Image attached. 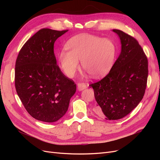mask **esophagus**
<instances>
[{
  "mask_svg": "<svg viewBox=\"0 0 160 160\" xmlns=\"http://www.w3.org/2000/svg\"><path fill=\"white\" fill-rule=\"evenodd\" d=\"M86 88L87 86L84 83H77V89H78V91H83V89H86Z\"/></svg>",
  "mask_w": 160,
  "mask_h": 160,
  "instance_id": "1",
  "label": "esophagus"
}]
</instances>
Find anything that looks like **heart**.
Returning <instances> with one entry per match:
<instances>
[{
    "label": "heart",
    "mask_w": 160,
    "mask_h": 160,
    "mask_svg": "<svg viewBox=\"0 0 160 160\" xmlns=\"http://www.w3.org/2000/svg\"><path fill=\"white\" fill-rule=\"evenodd\" d=\"M67 51L59 54V64L64 73L72 77L82 67L94 78L107 75L112 68L116 57V47L109 39L92 35H80L71 38L66 44Z\"/></svg>",
    "instance_id": "1"
}]
</instances>
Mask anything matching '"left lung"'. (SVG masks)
Here are the masks:
<instances>
[{
  "label": "left lung",
  "instance_id": "8db88e82",
  "mask_svg": "<svg viewBox=\"0 0 160 160\" xmlns=\"http://www.w3.org/2000/svg\"><path fill=\"white\" fill-rule=\"evenodd\" d=\"M121 42V52L108 75L91 84L98 113L107 120L124 118L137 107L146 91L148 62L138 41L124 32L113 29Z\"/></svg>",
  "mask_w": 160,
  "mask_h": 160
}]
</instances>
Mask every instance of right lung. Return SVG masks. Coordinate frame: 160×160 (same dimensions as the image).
<instances>
[{
	"instance_id": "add662e5",
	"label": "right lung",
	"mask_w": 160,
	"mask_h": 160,
	"mask_svg": "<svg viewBox=\"0 0 160 160\" xmlns=\"http://www.w3.org/2000/svg\"><path fill=\"white\" fill-rule=\"evenodd\" d=\"M66 31L42 28L23 45L15 64L17 93L27 112L41 122H55L69 108L74 82L57 65L54 43Z\"/></svg>"
}]
</instances>
